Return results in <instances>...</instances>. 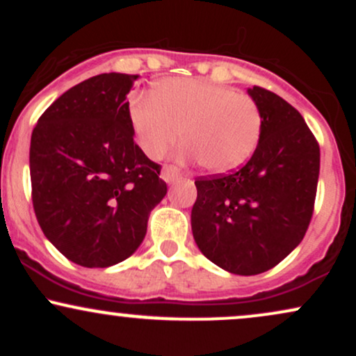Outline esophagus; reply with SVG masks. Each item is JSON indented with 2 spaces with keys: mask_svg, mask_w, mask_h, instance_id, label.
<instances>
[{
  "mask_svg": "<svg viewBox=\"0 0 356 356\" xmlns=\"http://www.w3.org/2000/svg\"><path fill=\"white\" fill-rule=\"evenodd\" d=\"M161 177L164 179L167 184H172V182L177 181L179 177H181V170H179L177 167H174V165H164V167H162Z\"/></svg>",
  "mask_w": 356,
  "mask_h": 356,
  "instance_id": "1",
  "label": "esophagus"
}]
</instances>
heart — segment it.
<instances>
[{"label": "heart", "mask_w": 356, "mask_h": 356, "mask_svg": "<svg viewBox=\"0 0 356 356\" xmlns=\"http://www.w3.org/2000/svg\"><path fill=\"white\" fill-rule=\"evenodd\" d=\"M129 120L137 145L159 159L175 144L182 161H201L212 174L239 169L254 154L263 113L254 99L204 79H169L152 95L130 99Z\"/></svg>", "instance_id": "heart-1"}]
</instances>
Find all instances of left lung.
<instances>
[{"mask_svg":"<svg viewBox=\"0 0 356 356\" xmlns=\"http://www.w3.org/2000/svg\"><path fill=\"white\" fill-rule=\"evenodd\" d=\"M263 113L259 144L236 172L195 181L192 236L207 259L241 276L275 268L312 220L320 147L305 118L261 87L248 88Z\"/></svg>","mask_w":356,"mask_h":356,"instance_id":"1","label":"left lung"}]
</instances>
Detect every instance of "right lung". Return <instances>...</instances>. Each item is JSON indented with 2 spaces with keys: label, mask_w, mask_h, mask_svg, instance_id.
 Here are the masks:
<instances>
[{
  "label": "right lung",
  "mask_w": 356,
  "mask_h": 356,
  "mask_svg": "<svg viewBox=\"0 0 356 356\" xmlns=\"http://www.w3.org/2000/svg\"><path fill=\"white\" fill-rule=\"evenodd\" d=\"M138 75L102 73L44 110L31 134V199L40 227L65 257L108 268L137 251L167 194L161 165L134 142L129 95Z\"/></svg>",
  "instance_id": "add662e5"
}]
</instances>
